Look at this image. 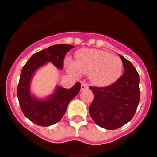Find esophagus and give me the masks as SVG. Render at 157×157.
Instances as JSON below:
<instances>
[{
    "mask_svg": "<svg viewBox=\"0 0 157 157\" xmlns=\"http://www.w3.org/2000/svg\"><path fill=\"white\" fill-rule=\"evenodd\" d=\"M89 89V86L87 85V84H86V83H82L81 85V90H88Z\"/></svg>",
    "mask_w": 157,
    "mask_h": 157,
    "instance_id": "obj_1",
    "label": "esophagus"
}]
</instances>
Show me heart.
Segmentation results:
<instances>
[{"label":"heart","instance_id":"heart-1","mask_svg":"<svg viewBox=\"0 0 157 157\" xmlns=\"http://www.w3.org/2000/svg\"><path fill=\"white\" fill-rule=\"evenodd\" d=\"M67 71L78 77L81 73L90 75V78L98 86H108L116 82L123 72V61L119 56L94 48H86L76 53L75 60L65 59Z\"/></svg>","mask_w":157,"mask_h":157}]
</instances>
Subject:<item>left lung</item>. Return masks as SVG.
<instances>
[{"label": "left lung", "instance_id": "left-lung-1", "mask_svg": "<svg viewBox=\"0 0 157 157\" xmlns=\"http://www.w3.org/2000/svg\"><path fill=\"white\" fill-rule=\"evenodd\" d=\"M124 73L112 85L92 87L94 101L89 108L97 125L107 130H116L130 122L140 101L139 75L134 65L120 55Z\"/></svg>", "mask_w": 157, "mask_h": 157}]
</instances>
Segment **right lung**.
<instances>
[{
    "mask_svg": "<svg viewBox=\"0 0 157 157\" xmlns=\"http://www.w3.org/2000/svg\"><path fill=\"white\" fill-rule=\"evenodd\" d=\"M72 48L73 45L67 44L52 45L32 55L22 69L17 88L19 105L24 116L37 125L48 127L58 123L64 115L69 102L79 93V82L71 89L57 86L51 95L43 99L30 93V82L34 73L48 62L61 70L65 55Z\"/></svg>",
    "mask_w": 157,
    "mask_h": 157,
    "instance_id": "obj_1",
    "label": "right lung"
}]
</instances>
